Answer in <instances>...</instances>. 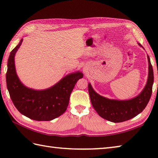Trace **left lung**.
<instances>
[{"mask_svg":"<svg viewBox=\"0 0 158 158\" xmlns=\"http://www.w3.org/2000/svg\"><path fill=\"white\" fill-rule=\"evenodd\" d=\"M147 58L149 62L148 79L145 88L135 98L127 100L106 98L98 94L89 83L88 92L92 105L100 117L114 123L123 122L136 117L145 109L152 96L154 79L153 67L148 55Z\"/></svg>","mask_w":158,"mask_h":158,"instance_id":"1","label":"left lung"}]
</instances>
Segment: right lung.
Here are the masks:
<instances>
[{
	"mask_svg": "<svg viewBox=\"0 0 158 158\" xmlns=\"http://www.w3.org/2000/svg\"><path fill=\"white\" fill-rule=\"evenodd\" d=\"M23 39L10 53L6 74V87L10 97L20 113L36 121H50L64 113L70 95L76 83L83 77L82 73L69 74L52 88L35 90L26 88L16 74L14 57Z\"/></svg>",
	"mask_w": 158,
	"mask_h": 158,
	"instance_id": "add662e5",
	"label": "right lung"
}]
</instances>
